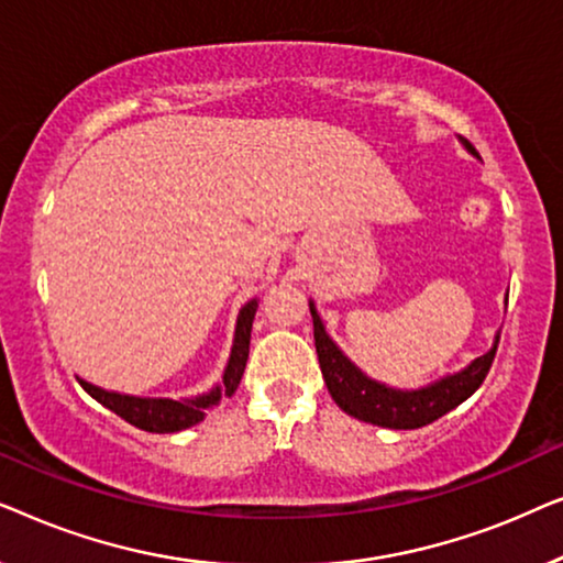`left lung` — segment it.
I'll list each match as a JSON object with an SVG mask.
<instances>
[{
    "label": "left lung",
    "instance_id": "8db88e82",
    "mask_svg": "<svg viewBox=\"0 0 563 563\" xmlns=\"http://www.w3.org/2000/svg\"><path fill=\"white\" fill-rule=\"evenodd\" d=\"M461 141V137H459ZM464 148L472 156L479 158V153L468 141ZM310 314L314 328V349H318V361L322 379L328 384L330 397L351 418L372 422V426L389 428V430H415L428 426L445 412L456 410V407L479 389V384L487 376L492 361H495V351L499 343V333L495 335L492 349L484 356L474 358L472 364L461 368V372L445 374L441 379L422 384L415 389H397L389 384L376 382L366 376L345 353L338 349V343L328 335L325 322H322L314 299H310Z\"/></svg>",
    "mask_w": 563,
    "mask_h": 563
}]
</instances>
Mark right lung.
I'll use <instances>...</instances> for the list:
<instances>
[{"mask_svg":"<svg viewBox=\"0 0 563 563\" xmlns=\"http://www.w3.org/2000/svg\"><path fill=\"white\" fill-rule=\"evenodd\" d=\"M258 299L253 297L241 307L235 320V335H233V349H230L225 372H222V382L214 384L212 389L202 391L195 397H181V399H168V397H135V395H122V391L102 389L97 384H91L81 376H76L87 395L97 399L99 405H104L107 410L120 415L122 420L130 426L145 430V433H176V430L197 426L199 420H205V415L210 407L220 405L222 397H233L241 376L245 372V361H249V345H251V328L253 318H256Z\"/></svg>","mask_w":563,"mask_h":563,"instance_id":"1","label":"right lung"}]
</instances>
